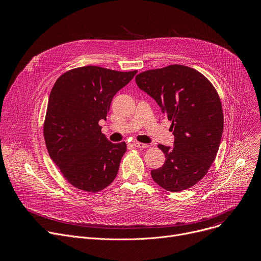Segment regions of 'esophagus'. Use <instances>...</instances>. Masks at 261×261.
Returning <instances> with one entry per match:
<instances>
[{
  "label": "esophagus",
  "instance_id": "obj_1",
  "mask_svg": "<svg viewBox=\"0 0 261 261\" xmlns=\"http://www.w3.org/2000/svg\"><path fill=\"white\" fill-rule=\"evenodd\" d=\"M133 145L135 147H141V148H144V147H147L148 144L147 143H142V142H134Z\"/></svg>",
  "mask_w": 261,
  "mask_h": 261
}]
</instances>
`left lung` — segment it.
<instances>
[{"instance_id": "8db88e82", "label": "left lung", "mask_w": 261, "mask_h": 261, "mask_svg": "<svg viewBox=\"0 0 261 261\" xmlns=\"http://www.w3.org/2000/svg\"><path fill=\"white\" fill-rule=\"evenodd\" d=\"M135 81L171 121L174 135L173 147L158 145L166 160L151 171L153 179L170 192L192 187L206 174L221 142L224 118L216 89L200 72L182 65L147 70Z\"/></svg>"}]
</instances>
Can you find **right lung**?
I'll return each mask as SVG.
<instances>
[{"mask_svg": "<svg viewBox=\"0 0 261 261\" xmlns=\"http://www.w3.org/2000/svg\"><path fill=\"white\" fill-rule=\"evenodd\" d=\"M136 73L85 66L56 82L43 127L45 144L63 176L77 189L95 193L116 178L127 145L108 141L99 121L106 120L114 96Z\"/></svg>", "mask_w": 261, "mask_h": 261, "instance_id": "obj_1", "label": "right lung"}]
</instances>
